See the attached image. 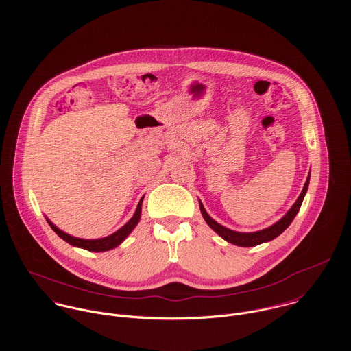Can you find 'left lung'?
<instances>
[{
    "label": "left lung",
    "mask_w": 351,
    "mask_h": 351,
    "mask_svg": "<svg viewBox=\"0 0 351 351\" xmlns=\"http://www.w3.org/2000/svg\"><path fill=\"white\" fill-rule=\"evenodd\" d=\"M308 185H309V174L306 177V181H305V185L301 191L300 196L299 199L296 200V202L292 205V208L287 212V215L278 220L276 224L265 228V230H261V231H256V232H237V231H232L230 228H226L224 226L219 224L217 221H215L205 210V208L202 206L200 201V209L201 213H202V217L204 220L206 221V224L216 232L219 234L224 241H227L228 243H232L235 246H241V247H252V246H258L261 243H265V242H270L273 241L274 238H277L280 234H282L289 226L291 223L293 221V219L296 217L299 209H300L301 202L304 200V196L308 191Z\"/></svg>",
    "instance_id": "1"
}]
</instances>
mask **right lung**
<instances>
[{"instance_id":"1","label":"right lung","mask_w":351,"mask_h":351,"mask_svg":"<svg viewBox=\"0 0 351 351\" xmlns=\"http://www.w3.org/2000/svg\"><path fill=\"white\" fill-rule=\"evenodd\" d=\"M142 202H143V197L139 201L138 206H136V210L134 213V216L131 217V220L124 224L120 230H117L114 234L109 235V237H105V238H101V239H81V238H75V237H71L63 231H60L56 226H53L51 223L50 220L47 219L49 224H50L51 228L63 239L66 241L67 243H70L71 246H75V247H81V249H85L88 251H93V252H101V251H108L117 247L131 232L132 230L136 227V224L139 223L141 220V213H142Z\"/></svg>"}]
</instances>
